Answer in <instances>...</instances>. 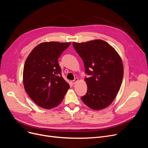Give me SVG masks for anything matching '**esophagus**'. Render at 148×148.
<instances>
[{
    "label": "esophagus",
    "mask_w": 148,
    "mask_h": 148,
    "mask_svg": "<svg viewBox=\"0 0 148 148\" xmlns=\"http://www.w3.org/2000/svg\"><path fill=\"white\" fill-rule=\"evenodd\" d=\"M79 80V79H77V78H75L74 80H71V84H74V83H76Z\"/></svg>",
    "instance_id": "1"
}]
</instances>
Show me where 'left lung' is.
Segmentation results:
<instances>
[{
	"instance_id": "8db88e82",
	"label": "left lung",
	"mask_w": 148,
	"mask_h": 148,
	"mask_svg": "<svg viewBox=\"0 0 148 148\" xmlns=\"http://www.w3.org/2000/svg\"><path fill=\"white\" fill-rule=\"evenodd\" d=\"M73 45L89 76L85 79L88 90L82 100L94 110L106 108L116 97L123 79V66L120 56L102 40L73 42Z\"/></svg>"
}]
</instances>
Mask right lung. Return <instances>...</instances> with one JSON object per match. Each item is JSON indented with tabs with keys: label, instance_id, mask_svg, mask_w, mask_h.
<instances>
[{
	"label": "right lung",
	"instance_id": "1",
	"mask_svg": "<svg viewBox=\"0 0 148 148\" xmlns=\"http://www.w3.org/2000/svg\"><path fill=\"white\" fill-rule=\"evenodd\" d=\"M70 45V42L42 43L32 50L25 63V89L41 108L51 109L58 106L69 88L62 76L58 59Z\"/></svg>",
	"mask_w": 148,
	"mask_h": 148
}]
</instances>
